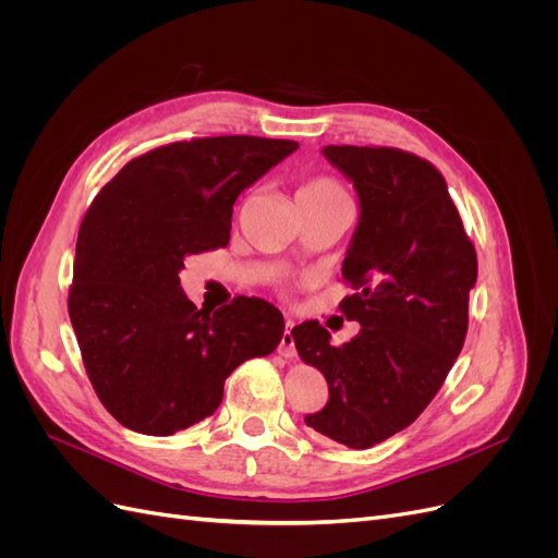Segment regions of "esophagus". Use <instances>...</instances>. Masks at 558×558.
<instances>
[{
    "label": "esophagus",
    "mask_w": 558,
    "mask_h": 558,
    "mask_svg": "<svg viewBox=\"0 0 558 558\" xmlns=\"http://www.w3.org/2000/svg\"><path fill=\"white\" fill-rule=\"evenodd\" d=\"M293 320H286L283 326V335H281V342H279V353L283 359H293L295 356V340H293Z\"/></svg>",
    "instance_id": "1"
}]
</instances>
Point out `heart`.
I'll use <instances>...</instances> for the list:
<instances>
[{"label":"heart","mask_w":558,"mask_h":558,"mask_svg":"<svg viewBox=\"0 0 558 558\" xmlns=\"http://www.w3.org/2000/svg\"><path fill=\"white\" fill-rule=\"evenodd\" d=\"M342 197H347L344 191L328 177L312 179L298 191V202H328V199H342Z\"/></svg>","instance_id":"1"}]
</instances>
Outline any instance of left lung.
Wrapping results in <instances>:
<instances>
[{
	"label": "left lung",
	"mask_w": 558,
	"mask_h": 558,
	"mask_svg": "<svg viewBox=\"0 0 558 558\" xmlns=\"http://www.w3.org/2000/svg\"><path fill=\"white\" fill-rule=\"evenodd\" d=\"M324 156L359 193L342 265L356 293L340 310L361 330L332 347L318 320L293 328L300 359L324 373L330 391L305 424L367 449L408 428L445 384L465 342L477 253L428 160L388 146H326Z\"/></svg>",
	"instance_id": "1"
}]
</instances>
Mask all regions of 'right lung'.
I'll use <instances>...</instances> for the list:
<instances>
[{"instance_id": "right-lung-1", "label": "right lung", "mask_w": 558, "mask_h": 558, "mask_svg": "<svg viewBox=\"0 0 558 558\" xmlns=\"http://www.w3.org/2000/svg\"><path fill=\"white\" fill-rule=\"evenodd\" d=\"M298 148L232 134L174 142L130 160L78 228L70 318L97 398L125 428L174 435L216 412L238 365L267 356L281 312L234 298L205 312L181 291L193 253L230 242L232 205Z\"/></svg>"}]
</instances>
